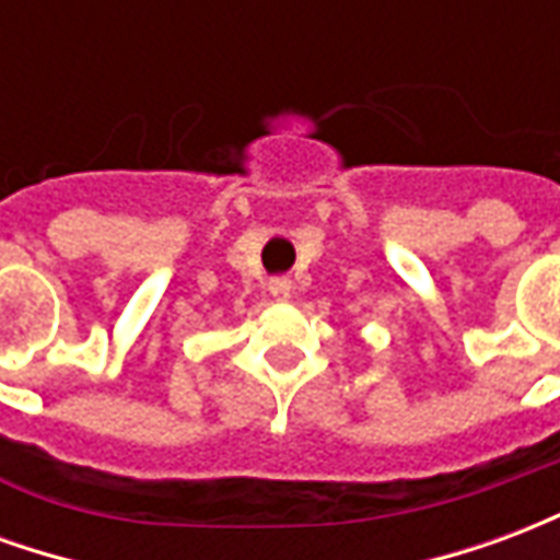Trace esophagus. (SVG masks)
I'll use <instances>...</instances> for the list:
<instances>
[{
    "label": "esophagus",
    "instance_id": "1",
    "mask_svg": "<svg viewBox=\"0 0 560 560\" xmlns=\"http://www.w3.org/2000/svg\"><path fill=\"white\" fill-rule=\"evenodd\" d=\"M269 293L279 296V300H288L291 296V279H272L269 281Z\"/></svg>",
    "mask_w": 560,
    "mask_h": 560
}]
</instances>
